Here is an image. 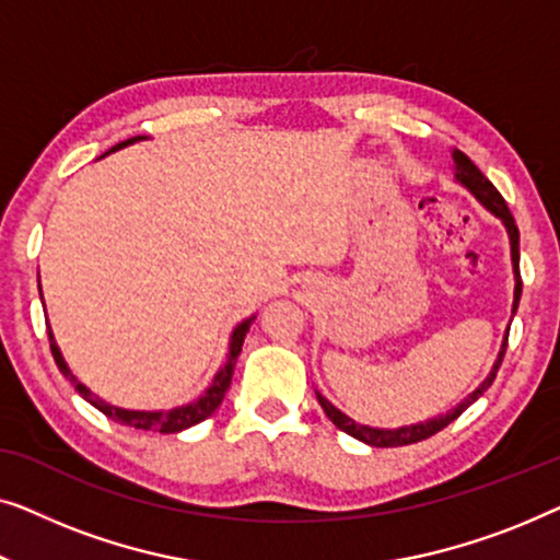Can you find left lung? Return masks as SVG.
I'll use <instances>...</instances> for the list:
<instances>
[{
  "instance_id": "obj_1",
  "label": "left lung",
  "mask_w": 560,
  "mask_h": 560,
  "mask_svg": "<svg viewBox=\"0 0 560 560\" xmlns=\"http://www.w3.org/2000/svg\"><path fill=\"white\" fill-rule=\"evenodd\" d=\"M454 162H456V179H459V183L467 187V190L475 195V198L482 202L487 210L494 212V215H498L502 223H505V228H508L510 248H513V269H515V304H513V312H517L520 294H523V281H520V231H517V225H515L513 212H510L505 198H502V195L498 192V187H494L490 179H487L482 172L475 167V162H471L467 154L454 152ZM505 350H508V337H505V345H502V350H500L498 362H494L492 373L487 375V381L479 385V388L471 393L469 398H464L462 404L456 406L452 413L439 416V419L427 421V423H416V427H404V429H370V427H360V423L348 419V416H345L342 411H337V408L329 404L325 396H319V393H317V400H319L322 411L327 413V419L332 421L337 429L345 431V434L360 439V441H365V444H370V446H381V448L385 446V448H388V446L419 444V441L439 434L441 429H446L454 419H459V416L467 411V408L475 404V400L482 396L487 388H490L492 381H494V375H498V370L502 365V358H505Z\"/></svg>"
}]
</instances>
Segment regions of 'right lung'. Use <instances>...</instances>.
Returning <instances> with one entry per match:
<instances>
[{
  "label": "right lung",
  "mask_w": 560,
  "mask_h": 560,
  "mask_svg": "<svg viewBox=\"0 0 560 560\" xmlns=\"http://www.w3.org/2000/svg\"><path fill=\"white\" fill-rule=\"evenodd\" d=\"M141 137H131L121 141V144H116L108 149V152H116V149H121L126 144H131V141H137ZM106 152V154H108ZM250 327V319L243 322V325L235 327V332L231 337V355H228L225 368H220V373L212 377V385L208 390L202 393L198 400H192V404L187 406H179V408H172V411H124V408H116L112 404H106V400H101L93 396V393L85 388L83 383L75 381V375L70 373L66 360H62L58 345L52 340V332H47L50 337V350H52V358H55V365L60 368V373L68 377L70 383L75 385V390L81 393V396L89 400L91 406H96L101 413H106L108 419L121 423V427H131V429H141V431H160V434H177V431L183 429H190L195 423H200L208 419V416L215 411V408L223 404L228 388H231V381H233V368H235V360L241 355V348H243V340H246V332Z\"/></svg>",
  "instance_id": "obj_1"
}]
</instances>
